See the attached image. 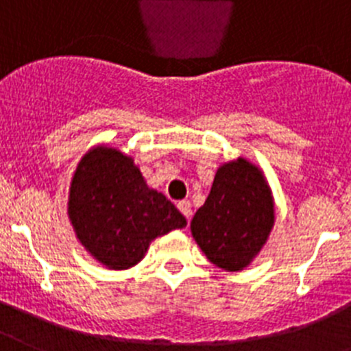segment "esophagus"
<instances>
[{
	"label": "esophagus",
	"mask_w": 351,
	"mask_h": 351,
	"mask_svg": "<svg viewBox=\"0 0 351 351\" xmlns=\"http://www.w3.org/2000/svg\"><path fill=\"white\" fill-rule=\"evenodd\" d=\"M176 208L180 209V213H182V215L185 216L186 220L191 221V216H192V206H191V201H180L178 204H176Z\"/></svg>",
	"instance_id": "1"
}]
</instances>
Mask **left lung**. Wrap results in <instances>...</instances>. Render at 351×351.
Listing matches in <instances>:
<instances>
[{
    "mask_svg": "<svg viewBox=\"0 0 351 351\" xmlns=\"http://www.w3.org/2000/svg\"><path fill=\"white\" fill-rule=\"evenodd\" d=\"M275 223L271 189L244 157L221 165L204 206L191 221L192 237L211 263L241 271L258 256Z\"/></svg>",
    "mask_w": 351,
    "mask_h": 351,
    "instance_id": "left-lung-1",
    "label": "left lung"
}]
</instances>
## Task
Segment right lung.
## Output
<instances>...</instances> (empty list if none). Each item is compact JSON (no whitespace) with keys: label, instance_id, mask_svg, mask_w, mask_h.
I'll use <instances>...</instances> for the list:
<instances>
[{"label":"right lung","instance_id":"1","mask_svg":"<svg viewBox=\"0 0 351 351\" xmlns=\"http://www.w3.org/2000/svg\"><path fill=\"white\" fill-rule=\"evenodd\" d=\"M67 215L81 245L109 270L135 267L154 239L186 225L175 204L147 185L133 157L109 145L81 157Z\"/></svg>","mask_w":351,"mask_h":351}]
</instances>
